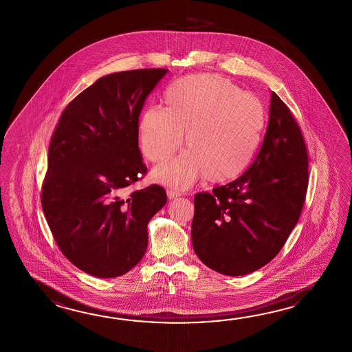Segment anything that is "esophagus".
Here are the masks:
<instances>
[{"mask_svg": "<svg viewBox=\"0 0 352 352\" xmlns=\"http://www.w3.org/2000/svg\"><path fill=\"white\" fill-rule=\"evenodd\" d=\"M168 197H169V199H175L180 197V193L174 189H168Z\"/></svg>", "mask_w": 352, "mask_h": 352, "instance_id": "1", "label": "esophagus"}]
</instances>
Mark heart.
Returning <instances> with one entry per match:
<instances>
[{
	"label": "heart",
	"mask_w": 352,
	"mask_h": 352,
	"mask_svg": "<svg viewBox=\"0 0 352 352\" xmlns=\"http://www.w3.org/2000/svg\"><path fill=\"white\" fill-rule=\"evenodd\" d=\"M165 109L151 107L139 120L145 158L160 163L179 149L186 134L188 151L159 165L154 179L186 189L197 180L236 179L250 166L265 125L263 104L230 80L198 74L174 81Z\"/></svg>",
	"instance_id": "b5f03b06"
}]
</instances>
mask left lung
<instances>
[{"label":"left lung","instance_id":"obj_1","mask_svg":"<svg viewBox=\"0 0 352 352\" xmlns=\"http://www.w3.org/2000/svg\"><path fill=\"white\" fill-rule=\"evenodd\" d=\"M309 157L298 124L271 93L270 120L254 162L239 178L194 197L192 244L204 265L244 276L271 262L298 222Z\"/></svg>","mask_w":352,"mask_h":352}]
</instances>
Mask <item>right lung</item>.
Here are the masks:
<instances>
[{
    "label": "right lung",
    "instance_id": "add662e5",
    "mask_svg": "<svg viewBox=\"0 0 352 352\" xmlns=\"http://www.w3.org/2000/svg\"><path fill=\"white\" fill-rule=\"evenodd\" d=\"M166 69L114 72L66 107L49 146L43 213L65 257L99 278L122 276L148 247V223L166 203L164 188L130 192L146 173L139 115Z\"/></svg>",
    "mask_w": 352,
    "mask_h": 352
}]
</instances>
